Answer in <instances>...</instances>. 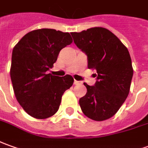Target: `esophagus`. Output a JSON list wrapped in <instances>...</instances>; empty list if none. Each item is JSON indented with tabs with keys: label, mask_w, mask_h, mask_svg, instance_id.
Listing matches in <instances>:
<instances>
[{
	"label": "esophagus",
	"mask_w": 148,
	"mask_h": 148,
	"mask_svg": "<svg viewBox=\"0 0 148 148\" xmlns=\"http://www.w3.org/2000/svg\"><path fill=\"white\" fill-rule=\"evenodd\" d=\"M82 84V82L81 81H78V80H74V84Z\"/></svg>",
	"instance_id": "34e87169"
}]
</instances>
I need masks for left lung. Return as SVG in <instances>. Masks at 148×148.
I'll return each instance as SVG.
<instances>
[{
	"label": "left lung",
	"instance_id": "1",
	"mask_svg": "<svg viewBox=\"0 0 148 148\" xmlns=\"http://www.w3.org/2000/svg\"><path fill=\"white\" fill-rule=\"evenodd\" d=\"M75 44L86 53L88 68L97 71V82L79 101L81 110L94 121L110 119L130 92L133 68L130 53L119 38L103 27L71 33Z\"/></svg>",
	"mask_w": 148,
	"mask_h": 148
}]
</instances>
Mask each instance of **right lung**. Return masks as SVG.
Listing matches in <instances>:
<instances>
[{
  "label": "right lung",
  "instance_id": "add662e5",
  "mask_svg": "<svg viewBox=\"0 0 148 148\" xmlns=\"http://www.w3.org/2000/svg\"><path fill=\"white\" fill-rule=\"evenodd\" d=\"M72 42L68 32L54 29L32 30L13 49L10 77L18 103L31 117L50 118L60 106L62 96L74 79L47 74L57 60L61 49Z\"/></svg>",
  "mask_w": 148,
  "mask_h": 148
}]
</instances>
